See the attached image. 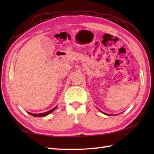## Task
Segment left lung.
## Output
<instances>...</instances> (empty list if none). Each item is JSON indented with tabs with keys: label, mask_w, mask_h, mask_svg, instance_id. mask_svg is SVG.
Listing matches in <instances>:
<instances>
[{
	"label": "left lung",
	"mask_w": 154,
	"mask_h": 154,
	"mask_svg": "<svg viewBox=\"0 0 154 154\" xmlns=\"http://www.w3.org/2000/svg\"><path fill=\"white\" fill-rule=\"evenodd\" d=\"M106 115H108V116H111V115H109V114H106Z\"/></svg>",
	"instance_id": "obj_1"
}]
</instances>
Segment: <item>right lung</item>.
<instances>
[{
  "label": "right lung",
  "instance_id": "right-lung-1",
  "mask_svg": "<svg viewBox=\"0 0 154 154\" xmlns=\"http://www.w3.org/2000/svg\"><path fill=\"white\" fill-rule=\"evenodd\" d=\"M56 107L57 106H55L54 107V108H53L52 109V110H50V111H47V112H45V113H29V114L30 115H31V116H35V117H42V116H47V115H48V114H50V113H52V111H53L54 109H56Z\"/></svg>",
  "mask_w": 154,
  "mask_h": 154
}]
</instances>
